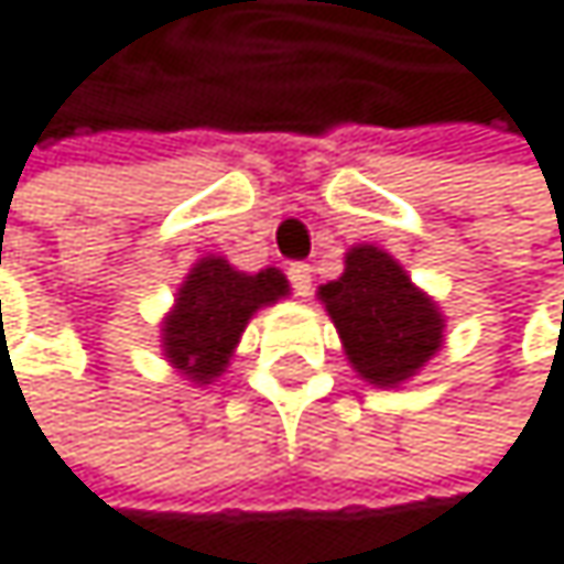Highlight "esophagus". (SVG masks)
<instances>
[{"mask_svg":"<svg viewBox=\"0 0 564 564\" xmlns=\"http://www.w3.org/2000/svg\"><path fill=\"white\" fill-rule=\"evenodd\" d=\"M289 282H292V292L295 295H312V265H305V262H292L289 265Z\"/></svg>","mask_w":564,"mask_h":564,"instance_id":"1","label":"esophagus"}]
</instances>
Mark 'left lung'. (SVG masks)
I'll return each mask as SVG.
<instances>
[{
	"instance_id": "1",
	"label": "left lung",
	"mask_w": 564,
	"mask_h": 564,
	"mask_svg": "<svg viewBox=\"0 0 564 564\" xmlns=\"http://www.w3.org/2000/svg\"><path fill=\"white\" fill-rule=\"evenodd\" d=\"M318 295L341 335L348 362L372 386L405 382L442 345L435 302L376 246L351 249L341 279L322 285Z\"/></svg>"
}]
</instances>
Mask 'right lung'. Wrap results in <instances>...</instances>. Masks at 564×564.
<instances>
[{
    "label": "right lung",
    "mask_w": 564,
    "mask_h": 564,
    "mask_svg": "<svg viewBox=\"0 0 564 564\" xmlns=\"http://www.w3.org/2000/svg\"><path fill=\"white\" fill-rule=\"evenodd\" d=\"M285 292L289 285L279 269L246 275L226 259H202L188 272L175 308L162 325V348L169 362L192 382H213L226 369L252 312Z\"/></svg>",
    "instance_id": "1"
}]
</instances>
